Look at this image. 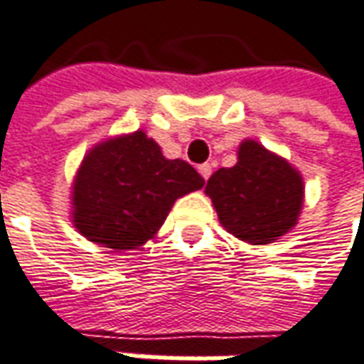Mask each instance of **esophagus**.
<instances>
[{
	"mask_svg": "<svg viewBox=\"0 0 364 364\" xmlns=\"http://www.w3.org/2000/svg\"><path fill=\"white\" fill-rule=\"evenodd\" d=\"M199 173H201V177L207 181L209 177H211V173H213V167L209 165V163H203V165H199Z\"/></svg>",
	"mask_w": 364,
	"mask_h": 364,
	"instance_id": "obj_1",
	"label": "esophagus"
}]
</instances>
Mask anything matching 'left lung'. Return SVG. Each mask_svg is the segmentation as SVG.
Wrapping results in <instances>:
<instances>
[{
	"label": "left lung",
	"instance_id": "left-lung-1",
	"mask_svg": "<svg viewBox=\"0 0 364 364\" xmlns=\"http://www.w3.org/2000/svg\"><path fill=\"white\" fill-rule=\"evenodd\" d=\"M205 193L227 233L249 245H269L299 223L305 181L285 157L259 141L243 139L237 163L215 171Z\"/></svg>",
	"mask_w": 364,
	"mask_h": 364
}]
</instances>
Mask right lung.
<instances>
[{"label": "right lung", "mask_w": 364, "mask_h": 364, "mask_svg": "<svg viewBox=\"0 0 364 364\" xmlns=\"http://www.w3.org/2000/svg\"><path fill=\"white\" fill-rule=\"evenodd\" d=\"M205 181L191 165L167 159L143 129L99 141L71 183V223L87 241L133 251L155 239L175 201Z\"/></svg>", "instance_id": "1"}]
</instances>
